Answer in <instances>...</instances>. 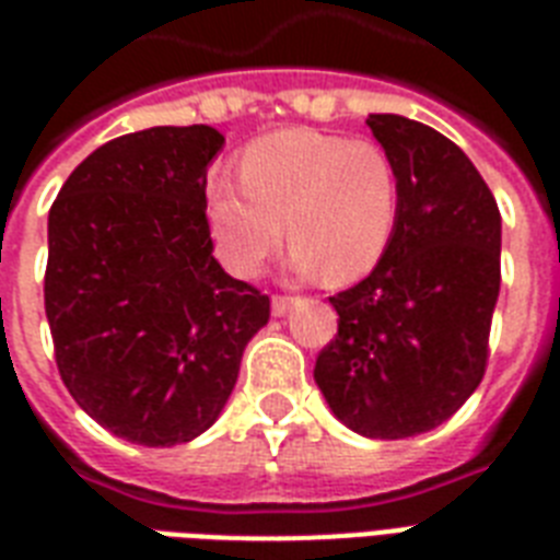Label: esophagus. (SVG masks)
<instances>
[{
    "label": "esophagus",
    "mask_w": 560,
    "mask_h": 560,
    "mask_svg": "<svg viewBox=\"0 0 560 560\" xmlns=\"http://www.w3.org/2000/svg\"><path fill=\"white\" fill-rule=\"evenodd\" d=\"M290 305H293V296H281V293H276V296H272V314L276 316L288 314Z\"/></svg>",
    "instance_id": "obj_1"
}]
</instances>
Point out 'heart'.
I'll return each mask as SVG.
<instances>
[{"mask_svg": "<svg viewBox=\"0 0 560 560\" xmlns=\"http://www.w3.org/2000/svg\"><path fill=\"white\" fill-rule=\"evenodd\" d=\"M241 183L209 186V223L220 258L255 276L279 253L288 226L293 267L349 281L366 276L389 246L400 214L395 162L372 139L281 130L237 162Z\"/></svg>", "mask_w": 560, "mask_h": 560, "instance_id": "b5f03b06", "label": "heart"}]
</instances>
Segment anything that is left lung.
Masks as SVG:
<instances>
[{"label":"left lung","instance_id":"1","mask_svg":"<svg viewBox=\"0 0 560 560\" xmlns=\"http://www.w3.org/2000/svg\"><path fill=\"white\" fill-rule=\"evenodd\" d=\"M366 125L398 171V226L366 279L331 296L340 323L314 377L354 433L407 439L447 421L486 374L500 209L447 136L389 113Z\"/></svg>","mask_w":560,"mask_h":560}]
</instances>
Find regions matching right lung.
<instances>
[{"label":"right lung","instance_id":"obj_1","mask_svg":"<svg viewBox=\"0 0 560 560\" xmlns=\"http://www.w3.org/2000/svg\"><path fill=\"white\" fill-rule=\"evenodd\" d=\"M214 127L118 136L48 211L46 316L78 407L144 447L191 442L232 395L270 296L214 261L206 168Z\"/></svg>","mask_w":560,"mask_h":560}]
</instances>
